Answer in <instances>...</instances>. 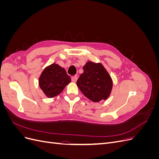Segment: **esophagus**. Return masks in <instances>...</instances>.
I'll use <instances>...</instances> for the list:
<instances>
[{
    "instance_id": "1",
    "label": "esophagus",
    "mask_w": 159,
    "mask_h": 159,
    "mask_svg": "<svg viewBox=\"0 0 159 159\" xmlns=\"http://www.w3.org/2000/svg\"><path fill=\"white\" fill-rule=\"evenodd\" d=\"M71 81H73V82H76L77 80H78V78H77L76 76H71Z\"/></svg>"
}]
</instances>
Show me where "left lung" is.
Here are the masks:
<instances>
[{"instance_id": "obj_1", "label": "left lung", "mask_w": 159, "mask_h": 159, "mask_svg": "<svg viewBox=\"0 0 159 159\" xmlns=\"http://www.w3.org/2000/svg\"><path fill=\"white\" fill-rule=\"evenodd\" d=\"M84 73L77 81V85L86 98L93 102L107 99L113 87L112 80L107 70L99 63L88 61Z\"/></svg>"}]
</instances>
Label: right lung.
<instances>
[{"mask_svg": "<svg viewBox=\"0 0 159 159\" xmlns=\"http://www.w3.org/2000/svg\"><path fill=\"white\" fill-rule=\"evenodd\" d=\"M71 81L66 70L58 64H52L43 70L39 78V85L50 98L59 95Z\"/></svg>", "mask_w": 159, "mask_h": 159, "instance_id": "obj_1", "label": "right lung"}]
</instances>
